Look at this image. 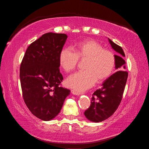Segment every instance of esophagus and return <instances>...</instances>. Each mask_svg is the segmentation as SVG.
Here are the masks:
<instances>
[{"label":"esophagus","mask_w":149,"mask_h":149,"mask_svg":"<svg viewBox=\"0 0 149 149\" xmlns=\"http://www.w3.org/2000/svg\"><path fill=\"white\" fill-rule=\"evenodd\" d=\"M71 93H72V94H74V95H77V96H79V94H80V93H79V92L76 91V90H74V89H71Z\"/></svg>","instance_id":"esophagus-1"}]
</instances>
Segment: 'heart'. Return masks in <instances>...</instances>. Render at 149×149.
Wrapping results in <instances>:
<instances>
[{
  "label": "heart",
  "instance_id": "1",
  "mask_svg": "<svg viewBox=\"0 0 149 149\" xmlns=\"http://www.w3.org/2000/svg\"><path fill=\"white\" fill-rule=\"evenodd\" d=\"M80 60H85L84 71L69 76L66 85L76 91H83L94 84L104 81L113 72L116 66L114 53L104 49L101 43L93 40L80 42L75 45L74 51L63 48L59 55L60 67L66 73L73 71Z\"/></svg>",
  "mask_w": 149,
  "mask_h": 149
}]
</instances>
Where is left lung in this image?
<instances>
[{
	"label": "left lung",
	"instance_id": "obj_1",
	"mask_svg": "<svg viewBox=\"0 0 149 149\" xmlns=\"http://www.w3.org/2000/svg\"><path fill=\"white\" fill-rule=\"evenodd\" d=\"M112 48L118 52L116 56V71L106 79L101 89H97L92 95L91 105L84 111L88 120L100 123L109 118L118 109L123 98L124 88L128 77L125 70V53L121 47L108 38Z\"/></svg>",
	"mask_w": 149,
	"mask_h": 149
}]
</instances>
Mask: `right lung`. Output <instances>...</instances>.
I'll use <instances>...</instances> for the list:
<instances>
[{"label": "right lung", "instance_id": "right-lung-1", "mask_svg": "<svg viewBox=\"0 0 149 149\" xmlns=\"http://www.w3.org/2000/svg\"><path fill=\"white\" fill-rule=\"evenodd\" d=\"M68 37L65 33H45L26 49L20 68L22 95L35 116L50 120L60 113L70 90L60 87L59 55Z\"/></svg>", "mask_w": 149, "mask_h": 149}]
</instances>
